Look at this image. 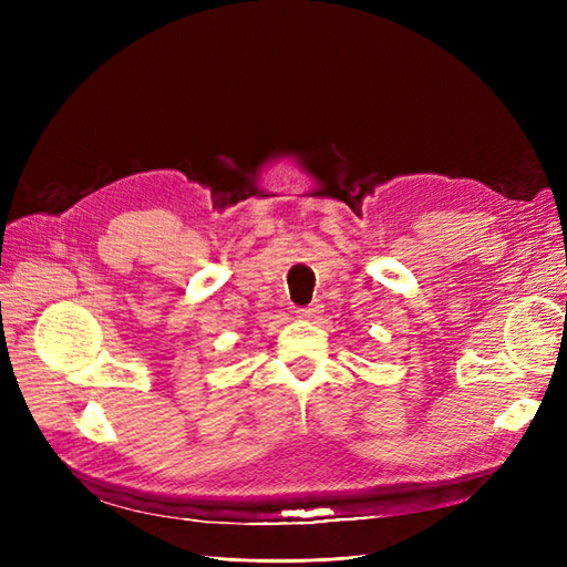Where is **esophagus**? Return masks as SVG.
Wrapping results in <instances>:
<instances>
[{"instance_id": "34e87169", "label": "esophagus", "mask_w": 567, "mask_h": 567, "mask_svg": "<svg viewBox=\"0 0 567 567\" xmlns=\"http://www.w3.org/2000/svg\"><path fill=\"white\" fill-rule=\"evenodd\" d=\"M321 315V305H310V307H300L298 310V317L302 319V321H312V319H317Z\"/></svg>"}]
</instances>
